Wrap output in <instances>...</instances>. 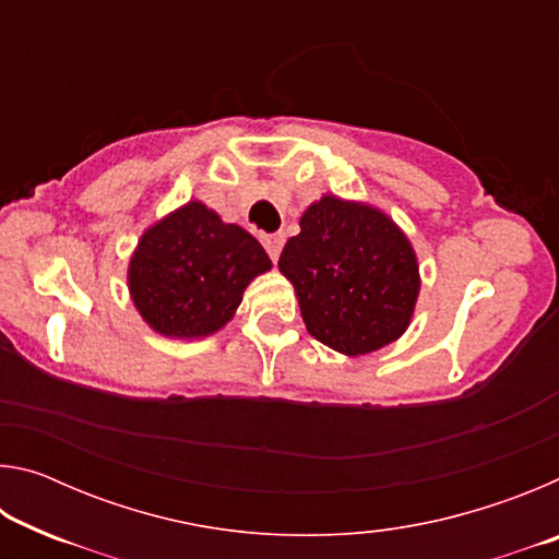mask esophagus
<instances>
[{"label": "esophagus", "instance_id": "1", "mask_svg": "<svg viewBox=\"0 0 559 559\" xmlns=\"http://www.w3.org/2000/svg\"><path fill=\"white\" fill-rule=\"evenodd\" d=\"M261 243L266 253L271 257V261H278L281 257V249H283V234H263L261 236Z\"/></svg>", "mask_w": 559, "mask_h": 559}]
</instances>
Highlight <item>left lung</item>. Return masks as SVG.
<instances>
[{"mask_svg":"<svg viewBox=\"0 0 559 559\" xmlns=\"http://www.w3.org/2000/svg\"><path fill=\"white\" fill-rule=\"evenodd\" d=\"M278 269L298 293L308 333L345 355L374 353L409 325L419 266L396 224L335 197L308 206Z\"/></svg>","mask_w":559,"mask_h":559,"instance_id":"obj_1","label":"left lung"}]
</instances>
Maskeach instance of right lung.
I'll return each instance as SVG.
<instances>
[{
	"label": "right lung",
	"instance_id": "right-lung-1",
	"mask_svg": "<svg viewBox=\"0 0 559 559\" xmlns=\"http://www.w3.org/2000/svg\"><path fill=\"white\" fill-rule=\"evenodd\" d=\"M269 269L249 231L189 202L143 234L128 281L140 316L157 333L202 337L231 320L243 288Z\"/></svg>",
	"mask_w": 559,
	"mask_h": 559
}]
</instances>
